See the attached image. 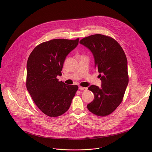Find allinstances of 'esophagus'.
<instances>
[{"mask_svg":"<svg viewBox=\"0 0 152 152\" xmlns=\"http://www.w3.org/2000/svg\"><path fill=\"white\" fill-rule=\"evenodd\" d=\"M79 89H81V90H83V91H86V90H87V88H86V87H81V86H80L79 87Z\"/></svg>","mask_w":152,"mask_h":152,"instance_id":"1","label":"esophagus"}]
</instances>
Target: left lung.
<instances>
[{
	"label": "left lung",
	"mask_w": 152,
	"mask_h": 152,
	"mask_svg": "<svg viewBox=\"0 0 152 152\" xmlns=\"http://www.w3.org/2000/svg\"><path fill=\"white\" fill-rule=\"evenodd\" d=\"M80 43L91 51L95 67L101 74L99 75L101 87L92 85L88 88L95 97L87 108L97 116H108L122 102L128 85L126 56L120 44L108 36L91 35L81 39Z\"/></svg>",
	"instance_id": "left-lung-1"
}]
</instances>
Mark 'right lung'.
<instances>
[{"mask_svg": "<svg viewBox=\"0 0 152 152\" xmlns=\"http://www.w3.org/2000/svg\"><path fill=\"white\" fill-rule=\"evenodd\" d=\"M75 40L56 39L37 45L27 63L26 84L34 102L50 117L62 115L69 108L78 87L57 78L61 75L66 56L78 45Z\"/></svg>", "mask_w": 152, "mask_h": 152, "instance_id": "right-lung-1", "label": "right lung"}]
</instances>
